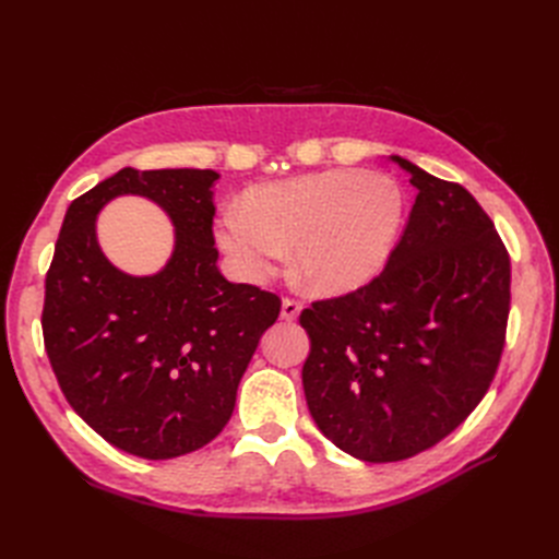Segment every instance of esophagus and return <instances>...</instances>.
<instances>
[{"mask_svg": "<svg viewBox=\"0 0 559 559\" xmlns=\"http://www.w3.org/2000/svg\"><path fill=\"white\" fill-rule=\"evenodd\" d=\"M300 310H302V302H298L294 298H284L282 300V319L294 321V319H298Z\"/></svg>", "mask_w": 559, "mask_h": 559, "instance_id": "esophagus-1", "label": "esophagus"}]
</instances>
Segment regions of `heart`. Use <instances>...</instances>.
Here are the masks:
<instances>
[{"label": "heart", "instance_id": "1", "mask_svg": "<svg viewBox=\"0 0 559 559\" xmlns=\"http://www.w3.org/2000/svg\"><path fill=\"white\" fill-rule=\"evenodd\" d=\"M405 214L401 183L380 170H335L253 186L216 218L214 240L242 280L261 284L294 245V267L312 292L341 296L386 265Z\"/></svg>", "mask_w": 559, "mask_h": 559}]
</instances>
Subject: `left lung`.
Returning a JSON list of instances; mask_svg holds the SVG:
<instances>
[{
  "instance_id": "8db88e82",
  "label": "left lung",
  "mask_w": 559,
  "mask_h": 559,
  "mask_svg": "<svg viewBox=\"0 0 559 559\" xmlns=\"http://www.w3.org/2000/svg\"><path fill=\"white\" fill-rule=\"evenodd\" d=\"M417 189L382 275L302 310V389L319 431L361 462L436 445L492 382L511 306V259L464 186L389 156Z\"/></svg>"
}]
</instances>
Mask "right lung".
Segmentation results:
<instances>
[{
  "label": "right lung",
  "mask_w": 559,
  "mask_h": 559,
  "mask_svg": "<svg viewBox=\"0 0 559 559\" xmlns=\"http://www.w3.org/2000/svg\"><path fill=\"white\" fill-rule=\"evenodd\" d=\"M216 179L123 167L72 202L46 275L44 343L62 394L105 441L142 460H173L222 433L280 314L275 294L228 282L216 265ZM121 194L171 218L174 253L158 274L130 276L98 247L96 216Z\"/></svg>",
  "instance_id": "obj_1"
}]
</instances>
